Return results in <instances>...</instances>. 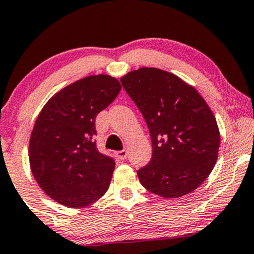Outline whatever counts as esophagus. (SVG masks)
Returning a JSON list of instances; mask_svg holds the SVG:
<instances>
[{"label":"esophagus","instance_id":"1","mask_svg":"<svg viewBox=\"0 0 254 254\" xmlns=\"http://www.w3.org/2000/svg\"><path fill=\"white\" fill-rule=\"evenodd\" d=\"M116 156H117L120 159H127V149H123V150H121V151H117Z\"/></svg>","mask_w":254,"mask_h":254}]
</instances>
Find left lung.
<instances>
[{
  "label": "left lung",
  "mask_w": 254,
  "mask_h": 254,
  "mask_svg": "<svg viewBox=\"0 0 254 254\" xmlns=\"http://www.w3.org/2000/svg\"><path fill=\"white\" fill-rule=\"evenodd\" d=\"M142 112L152 142L149 164L137 171L147 191L178 198L208 177L218 158L220 133L204 98L178 76L140 68L121 78Z\"/></svg>",
  "instance_id": "left-lung-1"
}]
</instances>
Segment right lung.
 I'll list each match as a JSON object with an SVG mask.
<instances>
[{
  "instance_id": "add662e5",
  "label": "right lung",
  "mask_w": 254,
  "mask_h": 254,
  "mask_svg": "<svg viewBox=\"0 0 254 254\" xmlns=\"http://www.w3.org/2000/svg\"><path fill=\"white\" fill-rule=\"evenodd\" d=\"M121 89L115 77L88 76L53 96L38 115L29 162L40 188L57 203L84 207L108 191L115 160L97 150L95 120Z\"/></svg>"
}]
</instances>
